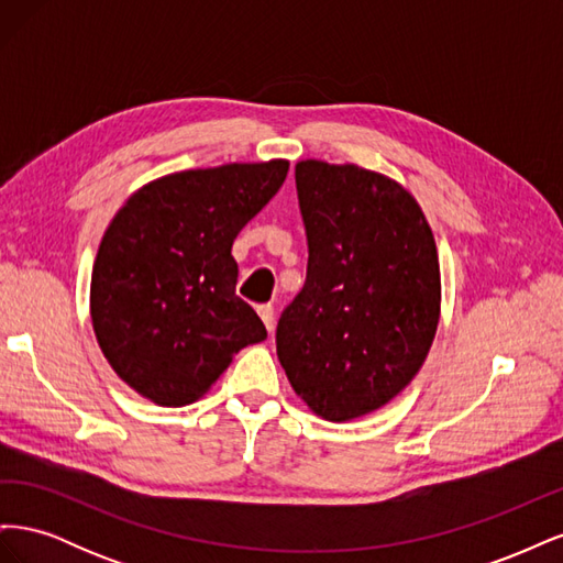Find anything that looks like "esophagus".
I'll use <instances>...</instances> for the list:
<instances>
[{"mask_svg":"<svg viewBox=\"0 0 563 563\" xmlns=\"http://www.w3.org/2000/svg\"><path fill=\"white\" fill-rule=\"evenodd\" d=\"M258 314H261L263 323H265V327H267V331L275 329V308H272L269 302H265V305H258Z\"/></svg>","mask_w":563,"mask_h":563,"instance_id":"1","label":"esophagus"}]
</instances>
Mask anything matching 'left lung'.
Wrapping results in <instances>:
<instances>
[{
    "label": "left lung",
    "instance_id": "obj_1",
    "mask_svg": "<svg viewBox=\"0 0 563 563\" xmlns=\"http://www.w3.org/2000/svg\"><path fill=\"white\" fill-rule=\"evenodd\" d=\"M308 277L277 323L296 395L345 422L416 378L439 323L441 279L418 201L383 174L305 159L296 166Z\"/></svg>",
    "mask_w": 563,
    "mask_h": 563
}]
</instances>
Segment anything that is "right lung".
<instances>
[{
	"instance_id": "add662e5",
	"label": "right lung",
	"mask_w": 563,
	"mask_h": 563,
	"mask_svg": "<svg viewBox=\"0 0 563 563\" xmlns=\"http://www.w3.org/2000/svg\"><path fill=\"white\" fill-rule=\"evenodd\" d=\"M286 159L195 168L131 195L100 242L91 321L114 373L159 406L199 399L267 338L234 294L236 234L277 195Z\"/></svg>"
}]
</instances>
